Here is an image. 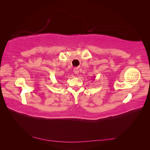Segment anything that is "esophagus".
I'll return each mask as SVG.
<instances>
[{
	"label": "esophagus",
	"instance_id": "34e87169",
	"mask_svg": "<svg viewBox=\"0 0 150 150\" xmlns=\"http://www.w3.org/2000/svg\"><path fill=\"white\" fill-rule=\"evenodd\" d=\"M73 71H74V74H78L79 73V70H78V68H74V70H73Z\"/></svg>",
	"mask_w": 150,
	"mask_h": 150
}]
</instances>
